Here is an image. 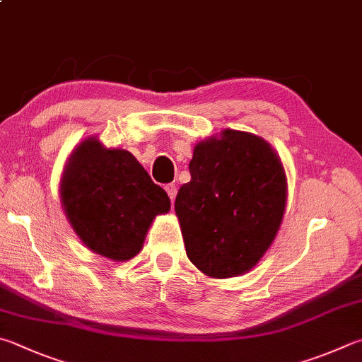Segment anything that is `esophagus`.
Instances as JSON below:
<instances>
[{
	"instance_id": "obj_1",
	"label": "esophagus",
	"mask_w": 362,
	"mask_h": 362,
	"mask_svg": "<svg viewBox=\"0 0 362 362\" xmlns=\"http://www.w3.org/2000/svg\"><path fill=\"white\" fill-rule=\"evenodd\" d=\"M164 189H166V193L169 194L170 201H174V199H175V194H177V187H175V183H168V185L164 187Z\"/></svg>"
}]
</instances>
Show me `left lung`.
Listing matches in <instances>:
<instances>
[{
    "mask_svg": "<svg viewBox=\"0 0 362 362\" xmlns=\"http://www.w3.org/2000/svg\"><path fill=\"white\" fill-rule=\"evenodd\" d=\"M189 174L175 198L189 261L215 279L250 271L284 218L286 179L277 153L258 136L225 129L194 147Z\"/></svg>",
    "mask_w": 362,
    "mask_h": 362,
    "instance_id": "1",
    "label": "left lung"
}]
</instances>
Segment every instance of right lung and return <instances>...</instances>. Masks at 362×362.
Masks as SVG:
<instances>
[{"label": "right lung", "instance_id": "1", "mask_svg": "<svg viewBox=\"0 0 362 362\" xmlns=\"http://www.w3.org/2000/svg\"><path fill=\"white\" fill-rule=\"evenodd\" d=\"M71 226L95 253L127 261L141 252L150 223L170 209L168 193L123 148L87 139L72 152L62 180Z\"/></svg>", "mask_w": 362, "mask_h": 362}]
</instances>
